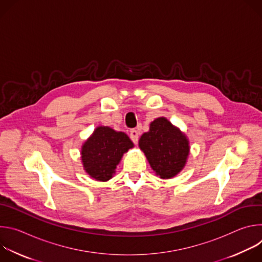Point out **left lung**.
Instances as JSON below:
<instances>
[{"label":"left lung","instance_id":"1","mask_svg":"<svg viewBox=\"0 0 262 262\" xmlns=\"http://www.w3.org/2000/svg\"><path fill=\"white\" fill-rule=\"evenodd\" d=\"M132 148L134 143L125 133L99 125L82 145L84 170L97 181H107L114 176L123 155Z\"/></svg>","mask_w":262,"mask_h":262}]
</instances>
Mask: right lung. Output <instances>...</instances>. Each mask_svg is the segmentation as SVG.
Returning a JSON list of instances; mask_svg holds the SVG:
<instances>
[{"instance_id":"1","label":"right lung","mask_w":262,"mask_h":262,"mask_svg":"<svg viewBox=\"0 0 262 262\" xmlns=\"http://www.w3.org/2000/svg\"><path fill=\"white\" fill-rule=\"evenodd\" d=\"M139 147L152 170L163 179L176 176L190 155L189 139L166 117H159L150 123L149 132L141 136Z\"/></svg>"}]
</instances>
